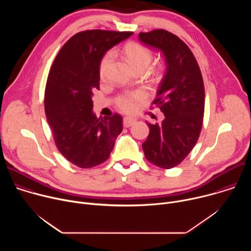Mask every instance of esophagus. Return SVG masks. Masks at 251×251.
Listing matches in <instances>:
<instances>
[{
    "label": "esophagus",
    "instance_id": "34e87169",
    "mask_svg": "<svg viewBox=\"0 0 251 251\" xmlns=\"http://www.w3.org/2000/svg\"><path fill=\"white\" fill-rule=\"evenodd\" d=\"M136 122V119L133 117H124L123 119V125L124 127H130Z\"/></svg>",
    "mask_w": 251,
    "mask_h": 251
}]
</instances>
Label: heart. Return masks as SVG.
Segmentation results:
<instances>
[{
	"instance_id": "obj_1",
	"label": "heart",
	"mask_w": 251,
	"mask_h": 251,
	"mask_svg": "<svg viewBox=\"0 0 251 251\" xmlns=\"http://www.w3.org/2000/svg\"><path fill=\"white\" fill-rule=\"evenodd\" d=\"M124 52L132 63V65L138 69L141 67H148L152 61V52L151 50L139 43H128L124 47ZM114 54L112 51L107 52L101 59L99 65V75L101 78H104L107 75V71L113 61ZM145 98V92L139 90L132 93L124 94L120 97L118 101L119 108L125 112H133L137 109L139 103Z\"/></svg>"
}]
</instances>
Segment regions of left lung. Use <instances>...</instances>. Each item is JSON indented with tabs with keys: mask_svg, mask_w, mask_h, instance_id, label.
Masks as SVG:
<instances>
[{
	"mask_svg": "<svg viewBox=\"0 0 251 251\" xmlns=\"http://www.w3.org/2000/svg\"><path fill=\"white\" fill-rule=\"evenodd\" d=\"M139 41L157 50L166 65L153 101L165 119L161 124L147 122L150 133L142 147L150 163L171 169L183 162L199 139L204 112L202 76L189 47L172 32H140Z\"/></svg>",
	"mask_w": 251,
	"mask_h": 251,
	"instance_id": "left-lung-1",
	"label": "left lung"
}]
</instances>
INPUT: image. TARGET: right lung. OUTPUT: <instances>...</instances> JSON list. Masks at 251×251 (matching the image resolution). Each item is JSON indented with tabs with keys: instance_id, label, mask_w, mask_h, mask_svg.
<instances>
[{
	"instance_id": "obj_1",
	"label": "right lung",
	"mask_w": 251,
	"mask_h": 251,
	"mask_svg": "<svg viewBox=\"0 0 251 251\" xmlns=\"http://www.w3.org/2000/svg\"><path fill=\"white\" fill-rule=\"evenodd\" d=\"M132 34L101 29L80 31L64 44L50 68L45 94L48 122L58 151L79 168L105 162L122 132L119 114L96 117L92 95L99 89L102 57Z\"/></svg>"
}]
</instances>
